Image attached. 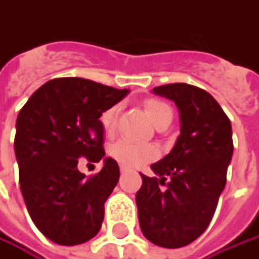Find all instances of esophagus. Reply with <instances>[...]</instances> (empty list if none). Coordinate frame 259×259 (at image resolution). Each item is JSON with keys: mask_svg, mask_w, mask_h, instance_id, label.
Returning a JSON list of instances; mask_svg holds the SVG:
<instances>
[{"mask_svg": "<svg viewBox=\"0 0 259 259\" xmlns=\"http://www.w3.org/2000/svg\"><path fill=\"white\" fill-rule=\"evenodd\" d=\"M120 171H121V173H126V171H127V168H126V167H120Z\"/></svg>", "mask_w": 259, "mask_h": 259, "instance_id": "34e87169", "label": "esophagus"}]
</instances>
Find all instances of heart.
Segmentation results:
<instances>
[{
    "instance_id": "1",
    "label": "heart",
    "mask_w": 259,
    "mask_h": 259,
    "mask_svg": "<svg viewBox=\"0 0 259 259\" xmlns=\"http://www.w3.org/2000/svg\"><path fill=\"white\" fill-rule=\"evenodd\" d=\"M118 110H120L118 105H114L105 110L101 115V124L107 135H111L114 132ZM145 110L155 126H160L161 123L168 120L171 121L173 118L171 108L165 102L158 99L146 101ZM110 155L123 167L135 168V167H142L146 162L155 160L160 155V148L157 145L148 144V142H132L129 139H120L110 146Z\"/></svg>"
}]
</instances>
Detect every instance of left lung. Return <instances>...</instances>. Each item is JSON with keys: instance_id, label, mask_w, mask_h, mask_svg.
Returning a JSON list of instances; mask_svg holds the SVG:
<instances>
[{"instance_id": "left-lung-1", "label": "left lung", "mask_w": 259, "mask_h": 259, "mask_svg": "<svg viewBox=\"0 0 259 259\" xmlns=\"http://www.w3.org/2000/svg\"><path fill=\"white\" fill-rule=\"evenodd\" d=\"M154 94L175 101L180 135L173 149L142 176L136 193L144 236L157 246L182 248L206 230L226 186L233 155L232 124L206 91L188 83L157 86Z\"/></svg>"}]
</instances>
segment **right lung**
I'll return each mask as SVG.
<instances>
[{
  "label": "right lung",
  "mask_w": 259,
  "mask_h": 259,
  "mask_svg": "<svg viewBox=\"0 0 259 259\" xmlns=\"http://www.w3.org/2000/svg\"><path fill=\"white\" fill-rule=\"evenodd\" d=\"M127 94L82 77H60L35 91L17 115L14 152L24 204L54 243L80 245L102 226L104 204L120 170L117 161L104 157L99 117ZM82 159L104 165L86 178L77 168Z\"/></svg>",
  "instance_id": "right-lung-1"
}]
</instances>
